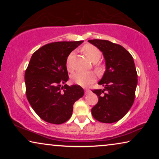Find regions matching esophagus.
<instances>
[{"label": "esophagus", "mask_w": 159, "mask_h": 159, "mask_svg": "<svg viewBox=\"0 0 159 159\" xmlns=\"http://www.w3.org/2000/svg\"><path fill=\"white\" fill-rule=\"evenodd\" d=\"M90 92V90H88V89H85V90H84V93H85V94H88V93H89Z\"/></svg>", "instance_id": "esophagus-1"}]
</instances>
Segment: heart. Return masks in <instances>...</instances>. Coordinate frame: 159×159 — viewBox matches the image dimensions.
Here are the masks:
<instances>
[{"label": "heart", "instance_id": "1", "mask_svg": "<svg viewBox=\"0 0 159 159\" xmlns=\"http://www.w3.org/2000/svg\"><path fill=\"white\" fill-rule=\"evenodd\" d=\"M82 52H83L84 55L87 56L90 61L92 62H96L97 61L99 60L101 58V53L98 49L94 45L91 44H87L84 45L82 47ZM74 56L73 53H71L69 54L68 58L66 60V69L69 71H72L74 70V66L71 64V58H72ZM95 79V74L92 72V71H87V72H84V71H78L74 74L71 76V81L74 83L78 84V85L86 87L88 86L89 84L93 83Z\"/></svg>", "mask_w": 159, "mask_h": 159}]
</instances>
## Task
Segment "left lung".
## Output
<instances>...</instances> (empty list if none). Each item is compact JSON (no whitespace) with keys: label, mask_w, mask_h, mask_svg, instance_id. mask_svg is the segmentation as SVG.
Wrapping results in <instances>:
<instances>
[{"label":"left lung","mask_w":159,"mask_h":159,"mask_svg":"<svg viewBox=\"0 0 159 159\" xmlns=\"http://www.w3.org/2000/svg\"><path fill=\"white\" fill-rule=\"evenodd\" d=\"M88 42L103 53L106 63V71L98 82L104 89L93 91L98 96V102L91 110L92 115L101 122H116L134 103L138 75L133 58L125 48L108 40Z\"/></svg>","instance_id":"obj_1"}]
</instances>
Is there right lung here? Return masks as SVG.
I'll return each instance as SVG.
<instances>
[{
  "instance_id": "add662e5",
  "label": "right lung",
  "mask_w": 159,
  "mask_h": 159,
  "mask_svg": "<svg viewBox=\"0 0 159 159\" xmlns=\"http://www.w3.org/2000/svg\"><path fill=\"white\" fill-rule=\"evenodd\" d=\"M82 43H49L37 50L30 58L25 75L26 94L33 110L47 122L60 125L68 121L74 103L84 95L82 87L66 84L67 58Z\"/></svg>"
}]
</instances>
